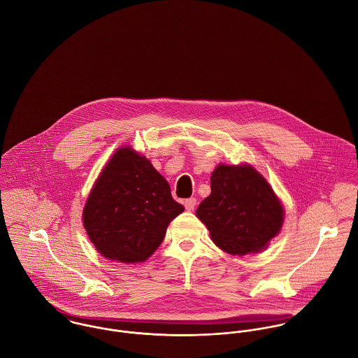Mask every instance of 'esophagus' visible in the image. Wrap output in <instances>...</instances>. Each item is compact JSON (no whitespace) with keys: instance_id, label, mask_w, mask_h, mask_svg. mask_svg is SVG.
Segmentation results:
<instances>
[{"instance_id":"obj_1","label":"esophagus","mask_w":358,"mask_h":358,"mask_svg":"<svg viewBox=\"0 0 358 358\" xmlns=\"http://www.w3.org/2000/svg\"><path fill=\"white\" fill-rule=\"evenodd\" d=\"M196 204H197V200H196L194 197H190V199H187V200L185 201V208H186L187 210H193V209L196 208Z\"/></svg>"}]
</instances>
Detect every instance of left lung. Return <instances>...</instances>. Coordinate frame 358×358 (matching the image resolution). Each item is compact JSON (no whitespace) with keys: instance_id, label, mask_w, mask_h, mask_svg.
<instances>
[{"instance_id":"8db88e82","label":"left lung","mask_w":358,"mask_h":358,"mask_svg":"<svg viewBox=\"0 0 358 358\" xmlns=\"http://www.w3.org/2000/svg\"><path fill=\"white\" fill-rule=\"evenodd\" d=\"M284 210L266 179L250 165H219L210 194L197 209L212 241L230 255L264 250L282 226Z\"/></svg>"}]
</instances>
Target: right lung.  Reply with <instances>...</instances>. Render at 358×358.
<instances>
[{"label": "right lung", "instance_id": "add662e5", "mask_svg": "<svg viewBox=\"0 0 358 358\" xmlns=\"http://www.w3.org/2000/svg\"><path fill=\"white\" fill-rule=\"evenodd\" d=\"M185 210L146 157L118 149L84 208V227L98 252L122 263L146 260L162 243L169 222Z\"/></svg>", "mask_w": 358, "mask_h": 358}]
</instances>
